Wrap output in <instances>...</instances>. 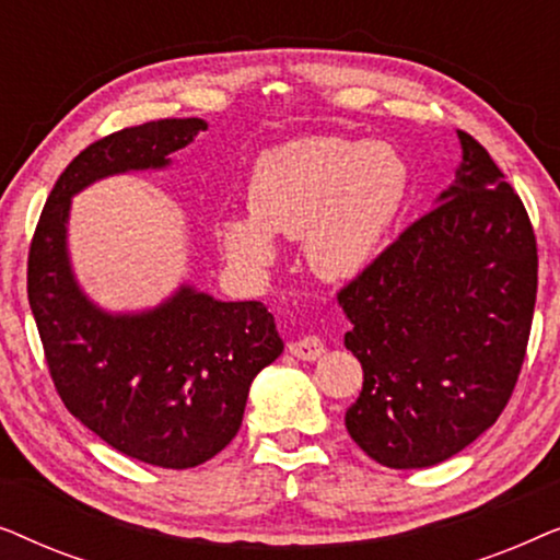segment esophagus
<instances>
[{"label": "esophagus", "mask_w": 560, "mask_h": 560, "mask_svg": "<svg viewBox=\"0 0 560 560\" xmlns=\"http://www.w3.org/2000/svg\"><path fill=\"white\" fill-rule=\"evenodd\" d=\"M290 354H293L295 359H301V362H316V359L324 354V341L318 339V336H301V339L290 341L288 343Z\"/></svg>", "instance_id": "esophagus-1"}]
</instances>
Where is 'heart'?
Masks as SVG:
<instances>
[{
  "instance_id": "1",
  "label": "heart",
  "mask_w": 560,
  "mask_h": 560,
  "mask_svg": "<svg viewBox=\"0 0 560 560\" xmlns=\"http://www.w3.org/2000/svg\"><path fill=\"white\" fill-rule=\"evenodd\" d=\"M410 194V167L387 142L308 137L265 152L249 178V219L221 224L226 255L267 267L270 234L303 236L311 270L347 280L364 270Z\"/></svg>"
}]
</instances>
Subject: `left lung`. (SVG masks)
<instances>
[{"label": "left lung", "instance_id": "8db88e82", "mask_svg": "<svg viewBox=\"0 0 560 560\" xmlns=\"http://www.w3.org/2000/svg\"><path fill=\"white\" fill-rule=\"evenodd\" d=\"M458 142L439 206L339 290L343 343L364 372L347 431L389 469L446 462L494 425L530 339V217L489 152L462 129Z\"/></svg>", "mask_w": 560, "mask_h": 560}]
</instances>
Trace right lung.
<instances>
[{"label":"right lung","instance_id":"1","mask_svg":"<svg viewBox=\"0 0 560 560\" xmlns=\"http://www.w3.org/2000/svg\"><path fill=\"white\" fill-rule=\"evenodd\" d=\"M203 119H158L91 142L52 186L27 257V298L52 385L71 416L137 462L190 469L229 446L249 385L282 339L257 301L221 303L183 285L137 316L98 311L66 252L71 196L114 173L165 167Z\"/></svg>","mask_w":560,"mask_h":560}]
</instances>
